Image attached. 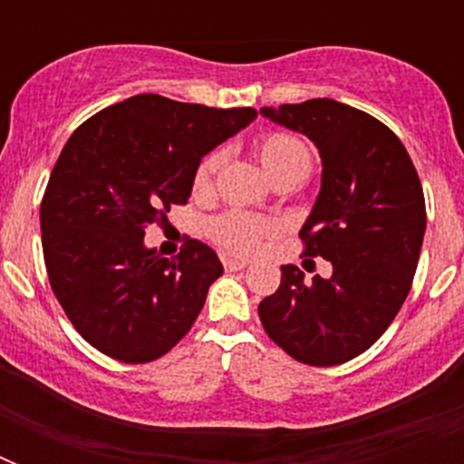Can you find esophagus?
<instances>
[{
    "instance_id": "obj_1",
    "label": "esophagus",
    "mask_w": 464,
    "mask_h": 464,
    "mask_svg": "<svg viewBox=\"0 0 464 464\" xmlns=\"http://www.w3.org/2000/svg\"><path fill=\"white\" fill-rule=\"evenodd\" d=\"M224 267L228 269V272H238V269H246L247 267V262L236 260V257H224Z\"/></svg>"
}]
</instances>
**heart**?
Instances as JSON below:
<instances>
[{"instance_id":"heart-1","label":"heart","mask_w":464,"mask_h":464,"mask_svg":"<svg viewBox=\"0 0 464 464\" xmlns=\"http://www.w3.org/2000/svg\"><path fill=\"white\" fill-rule=\"evenodd\" d=\"M255 156L260 159L265 173L275 182L286 178V175L308 173L310 170L308 149L294 134H265L255 144ZM218 163H221V154H209L197 166L195 180H192L195 195H207L209 192ZM275 233L276 224L272 218L250 217V214H243V211L221 214L209 224L211 240L233 255H253L260 247L262 240L275 236Z\"/></svg>"}]
</instances>
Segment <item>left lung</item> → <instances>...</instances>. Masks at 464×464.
<instances>
[{"instance_id": "left-lung-1", "label": "left lung", "mask_w": 464, "mask_h": 464, "mask_svg": "<svg viewBox=\"0 0 464 464\" xmlns=\"http://www.w3.org/2000/svg\"><path fill=\"white\" fill-rule=\"evenodd\" d=\"M305 134L323 160L317 199L301 228L305 255L332 276L282 267L279 289L257 305L262 327L308 366H337L373 344L402 308L426 231L424 189L392 130L330 98L262 108Z\"/></svg>"}]
</instances>
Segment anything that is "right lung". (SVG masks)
Instances as JSON below:
<instances>
[{"instance_id": "right-lung-1", "label": "right lung", "mask_w": 464, "mask_h": 464, "mask_svg": "<svg viewBox=\"0 0 464 464\" xmlns=\"http://www.w3.org/2000/svg\"><path fill=\"white\" fill-rule=\"evenodd\" d=\"M255 118L140 93L69 137L40 204L43 255L54 296L98 352L149 363L195 324L224 265L199 240L160 257L144 228L188 202L202 156Z\"/></svg>"}]
</instances>
